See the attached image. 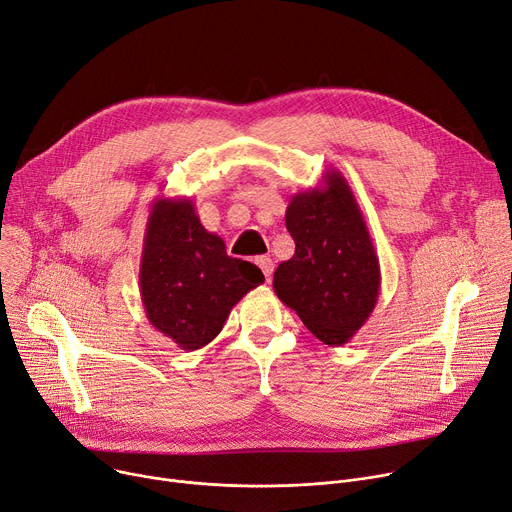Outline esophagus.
I'll use <instances>...</instances> for the list:
<instances>
[{
	"label": "esophagus",
	"instance_id": "1",
	"mask_svg": "<svg viewBox=\"0 0 512 512\" xmlns=\"http://www.w3.org/2000/svg\"><path fill=\"white\" fill-rule=\"evenodd\" d=\"M257 265L261 267V271L265 274L267 282H271V274H274V259H271V257H259V259H257Z\"/></svg>",
	"mask_w": 512,
	"mask_h": 512
}]
</instances>
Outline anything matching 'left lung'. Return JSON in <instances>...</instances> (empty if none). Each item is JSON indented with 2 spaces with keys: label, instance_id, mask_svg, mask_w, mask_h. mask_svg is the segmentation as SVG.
Here are the masks:
<instances>
[{
  "label": "left lung",
  "instance_id": "obj_1",
  "mask_svg": "<svg viewBox=\"0 0 512 512\" xmlns=\"http://www.w3.org/2000/svg\"><path fill=\"white\" fill-rule=\"evenodd\" d=\"M286 228L296 251L274 274L278 298L327 346H344L379 300L381 265L362 210L335 168L292 195Z\"/></svg>",
  "mask_w": 512,
  "mask_h": 512
}]
</instances>
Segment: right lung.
<instances>
[{"mask_svg": "<svg viewBox=\"0 0 512 512\" xmlns=\"http://www.w3.org/2000/svg\"><path fill=\"white\" fill-rule=\"evenodd\" d=\"M261 269L230 257L189 197L152 201L140 261V294L156 331L187 352L208 346L232 306L263 284Z\"/></svg>", "mask_w": 512, "mask_h": 512, "instance_id": "right-lung-1", "label": "right lung"}]
</instances>
